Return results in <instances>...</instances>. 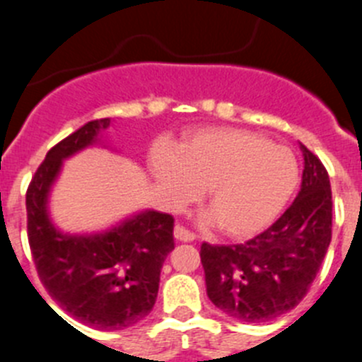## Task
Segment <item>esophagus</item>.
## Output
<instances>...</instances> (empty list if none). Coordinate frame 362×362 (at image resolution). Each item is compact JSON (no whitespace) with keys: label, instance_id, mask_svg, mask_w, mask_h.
Wrapping results in <instances>:
<instances>
[{"label":"esophagus","instance_id":"obj_1","mask_svg":"<svg viewBox=\"0 0 362 362\" xmlns=\"http://www.w3.org/2000/svg\"><path fill=\"white\" fill-rule=\"evenodd\" d=\"M175 238H177V240H180V242H192V240H196V235L192 233V231H189L187 228H184L182 226V224H177V226H175Z\"/></svg>","mask_w":362,"mask_h":362}]
</instances>
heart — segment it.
<instances>
[{"instance_id":"heart-1","label":"heart","mask_w":362,"mask_h":362,"mask_svg":"<svg viewBox=\"0 0 362 362\" xmlns=\"http://www.w3.org/2000/svg\"><path fill=\"white\" fill-rule=\"evenodd\" d=\"M152 170L173 206L206 189V223L231 237H249L274 221L296 191L299 164L286 146L237 127L189 131L178 150L159 146Z\"/></svg>"}]
</instances>
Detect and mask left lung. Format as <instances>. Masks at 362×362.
<instances>
[{"label": "left lung", "instance_id": "obj_1", "mask_svg": "<svg viewBox=\"0 0 362 362\" xmlns=\"http://www.w3.org/2000/svg\"><path fill=\"white\" fill-rule=\"evenodd\" d=\"M303 184L281 217L245 244H202L206 296L240 322H269L293 310L317 278L332 235L327 170L300 143Z\"/></svg>", "mask_w": 362, "mask_h": 362}]
</instances>
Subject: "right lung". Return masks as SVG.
<instances>
[{"label": "right lung", "instance_id": "1", "mask_svg": "<svg viewBox=\"0 0 362 362\" xmlns=\"http://www.w3.org/2000/svg\"><path fill=\"white\" fill-rule=\"evenodd\" d=\"M110 118L84 124L52 146L26 192L28 240L38 278L69 315L99 331L131 327L146 317L159 292L160 269L173 251V217L141 210L107 230L69 233L51 219L49 196L63 160L104 146Z\"/></svg>", "mask_w": 362, "mask_h": 362}]
</instances>
